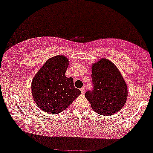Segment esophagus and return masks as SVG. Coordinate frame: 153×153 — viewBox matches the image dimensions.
I'll use <instances>...</instances> for the list:
<instances>
[{"label": "esophagus", "mask_w": 153, "mask_h": 153, "mask_svg": "<svg viewBox=\"0 0 153 153\" xmlns=\"http://www.w3.org/2000/svg\"><path fill=\"white\" fill-rule=\"evenodd\" d=\"M81 93L84 94L85 92V88H81Z\"/></svg>", "instance_id": "1"}]
</instances>
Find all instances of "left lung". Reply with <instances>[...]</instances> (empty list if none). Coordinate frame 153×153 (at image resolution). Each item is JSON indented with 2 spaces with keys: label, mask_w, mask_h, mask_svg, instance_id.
<instances>
[{
  "label": "left lung",
  "mask_w": 153,
  "mask_h": 153,
  "mask_svg": "<svg viewBox=\"0 0 153 153\" xmlns=\"http://www.w3.org/2000/svg\"><path fill=\"white\" fill-rule=\"evenodd\" d=\"M92 90L85 94L94 111L110 116L119 111L127 97V86L120 72L114 63L106 58L92 67Z\"/></svg>",
  "instance_id": "8db88e82"
}]
</instances>
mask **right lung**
Listing matches in <instances>:
<instances>
[{"label":"right lung","mask_w":153,"mask_h":153,"mask_svg":"<svg viewBox=\"0 0 153 153\" xmlns=\"http://www.w3.org/2000/svg\"><path fill=\"white\" fill-rule=\"evenodd\" d=\"M69 60L64 56L50 58L33 79L32 94L37 106L45 112H62L80 95L72 77L65 76Z\"/></svg>","instance_id":"obj_1"}]
</instances>
